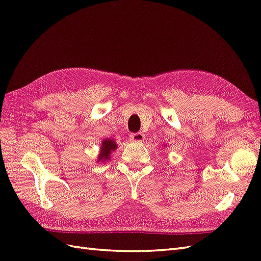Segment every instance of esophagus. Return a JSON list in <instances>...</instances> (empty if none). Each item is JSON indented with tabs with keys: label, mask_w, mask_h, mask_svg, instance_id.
I'll return each mask as SVG.
<instances>
[{
	"label": "esophagus",
	"mask_w": 261,
	"mask_h": 261,
	"mask_svg": "<svg viewBox=\"0 0 261 261\" xmlns=\"http://www.w3.org/2000/svg\"><path fill=\"white\" fill-rule=\"evenodd\" d=\"M129 137H130V141H133V142H142V141H144V138H145L144 134L141 132L134 133V134H130Z\"/></svg>",
	"instance_id": "obj_1"
}]
</instances>
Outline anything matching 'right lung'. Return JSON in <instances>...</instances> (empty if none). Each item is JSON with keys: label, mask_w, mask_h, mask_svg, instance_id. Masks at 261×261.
Wrapping results in <instances>:
<instances>
[{"label": "right lung", "mask_w": 261, "mask_h": 261, "mask_svg": "<svg viewBox=\"0 0 261 261\" xmlns=\"http://www.w3.org/2000/svg\"><path fill=\"white\" fill-rule=\"evenodd\" d=\"M117 147L116 143L113 141V139H105V141L101 143V150L98 157V162L99 161H107L111 158V154L113 150H115Z\"/></svg>", "instance_id": "add662e5"}]
</instances>
